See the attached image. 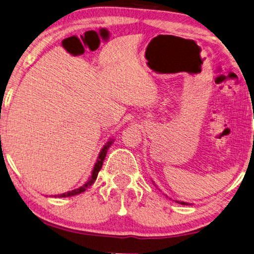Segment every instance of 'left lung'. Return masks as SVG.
I'll return each instance as SVG.
<instances>
[{
	"mask_svg": "<svg viewBox=\"0 0 254 254\" xmlns=\"http://www.w3.org/2000/svg\"><path fill=\"white\" fill-rule=\"evenodd\" d=\"M152 183L155 184L154 181H152ZM155 185H156V184H155ZM175 201H176V202H178V203H181V204H187V206H188V204H190L189 202H184V201H179V200H175Z\"/></svg>",
	"mask_w": 254,
	"mask_h": 254,
	"instance_id": "left-lung-1",
	"label": "left lung"
}]
</instances>
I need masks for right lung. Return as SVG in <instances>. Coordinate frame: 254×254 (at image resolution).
Instances as JSON below:
<instances>
[{"mask_svg":"<svg viewBox=\"0 0 254 254\" xmlns=\"http://www.w3.org/2000/svg\"><path fill=\"white\" fill-rule=\"evenodd\" d=\"M113 142H114V139H110L105 144H104V147L102 148V150H100L99 155L97 157V160H96L95 166H94V168H92V172H91V175H90L89 180H88L87 182L82 185V187H80L78 189H74V190L69 191V192L62 193V194L54 195V198H66V196H73V195H76V194H80V193H82V192L86 191L88 188H90L91 185L95 183L96 179H97L98 173L100 171V168H102V166H103L104 159H105L108 149H110V147L112 146Z\"/></svg>","mask_w":254,"mask_h":254,"instance_id":"right-lung-1","label":"right lung"}]
</instances>
